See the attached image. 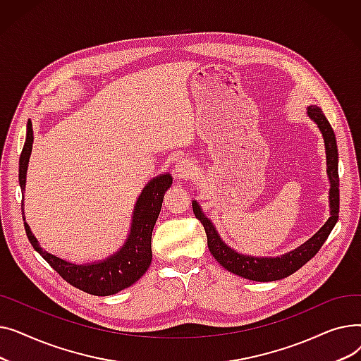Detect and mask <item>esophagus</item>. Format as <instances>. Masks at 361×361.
I'll return each mask as SVG.
<instances>
[{
  "label": "esophagus",
  "mask_w": 361,
  "mask_h": 361,
  "mask_svg": "<svg viewBox=\"0 0 361 361\" xmlns=\"http://www.w3.org/2000/svg\"><path fill=\"white\" fill-rule=\"evenodd\" d=\"M195 171L193 164L188 159H180L174 165V174L177 178H187Z\"/></svg>",
  "instance_id": "34e87169"
}]
</instances>
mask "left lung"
<instances>
[{
	"instance_id": "1",
	"label": "left lung",
	"mask_w": 361,
	"mask_h": 361,
	"mask_svg": "<svg viewBox=\"0 0 361 361\" xmlns=\"http://www.w3.org/2000/svg\"><path fill=\"white\" fill-rule=\"evenodd\" d=\"M309 117L317 124L319 130L322 131L325 139V147H326V162H328V176L331 180V192H329V200H331V218L328 222L322 226L320 231L314 234L307 243L300 245L298 249L283 255L281 257H250L238 255L233 249H230L218 235L215 226L212 222L207 219L200 206L193 202V212L196 218L202 222L206 237H207V247L212 256L222 264V267L238 276H243L245 279L259 281V282H268V281H276L286 276H290L295 271H298L302 264H306L319 250L324 243L326 241L328 235L334 230V226L338 221L339 214V177H338V147H336V139L335 133L325 117L324 111H322L316 105H310L307 108Z\"/></svg>"
}]
</instances>
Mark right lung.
<instances>
[{"label": "right lung", "mask_w": 361, "mask_h": 361, "mask_svg": "<svg viewBox=\"0 0 361 361\" xmlns=\"http://www.w3.org/2000/svg\"><path fill=\"white\" fill-rule=\"evenodd\" d=\"M33 130L32 123L27 121L26 142L18 164V181L22 190L26 184L27 162L32 152ZM173 183L169 174L161 176L152 180L145 188L136 203L135 215H133L131 231L124 247L114 256L104 262L93 264H74L60 257L45 252L37 240L32 234L29 225L25 222L26 235L33 245V249L39 253L70 286L79 288L92 295H111L120 293L121 290L135 283L149 268L152 262V231L157 224L164 195ZM25 221V214H23Z\"/></svg>", "instance_id": "obj_1"}]
</instances>
